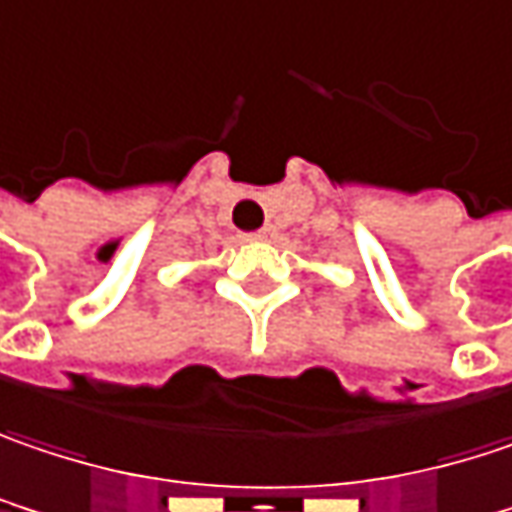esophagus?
<instances>
[{"mask_svg": "<svg viewBox=\"0 0 512 512\" xmlns=\"http://www.w3.org/2000/svg\"><path fill=\"white\" fill-rule=\"evenodd\" d=\"M275 237V228L272 226H263L252 231V234H246V240H272Z\"/></svg>", "mask_w": 512, "mask_h": 512, "instance_id": "esophagus-1", "label": "esophagus"}]
</instances>
